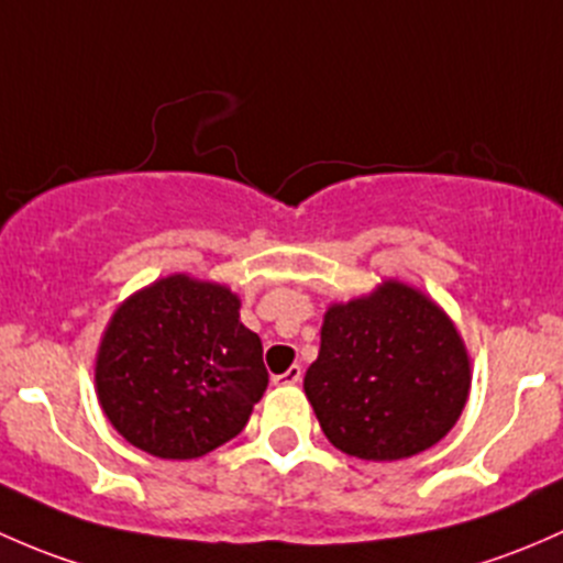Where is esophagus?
<instances>
[{
    "label": "esophagus",
    "mask_w": 563,
    "mask_h": 563,
    "mask_svg": "<svg viewBox=\"0 0 563 563\" xmlns=\"http://www.w3.org/2000/svg\"><path fill=\"white\" fill-rule=\"evenodd\" d=\"M300 376H303V368L289 366L287 371H284V374H276L274 382H276V385H298Z\"/></svg>",
    "instance_id": "34e87169"
}]
</instances>
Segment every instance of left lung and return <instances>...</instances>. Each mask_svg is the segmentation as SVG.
I'll return each mask as SVG.
<instances>
[{
    "instance_id": "left-lung-1",
    "label": "left lung",
    "mask_w": 563,
    "mask_h": 563,
    "mask_svg": "<svg viewBox=\"0 0 563 563\" xmlns=\"http://www.w3.org/2000/svg\"><path fill=\"white\" fill-rule=\"evenodd\" d=\"M468 357L455 324L417 289L385 282L330 306L303 390L324 437L363 461L433 448L461 417Z\"/></svg>"
}]
</instances>
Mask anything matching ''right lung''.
<instances>
[{
  "instance_id": "1",
  "label": "right lung",
  "mask_w": 563,
  "mask_h": 563,
  "mask_svg": "<svg viewBox=\"0 0 563 563\" xmlns=\"http://www.w3.org/2000/svg\"><path fill=\"white\" fill-rule=\"evenodd\" d=\"M228 287L167 276L132 295L97 355V396L143 453L200 457L239 437L268 387L263 341Z\"/></svg>"
}]
</instances>
